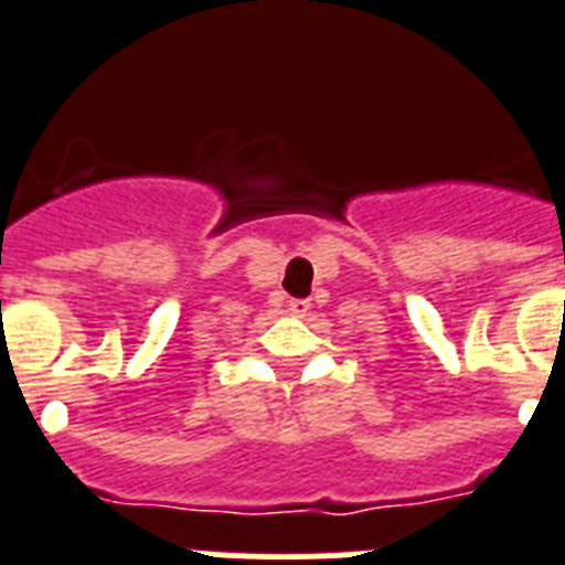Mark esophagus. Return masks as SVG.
<instances>
[{
    "label": "esophagus",
    "mask_w": 565,
    "mask_h": 565,
    "mask_svg": "<svg viewBox=\"0 0 565 565\" xmlns=\"http://www.w3.org/2000/svg\"><path fill=\"white\" fill-rule=\"evenodd\" d=\"M287 307H289V312H292V316H307V310H310V301H307V298H292Z\"/></svg>",
    "instance_id": "obj_1"
}]
</instances>
